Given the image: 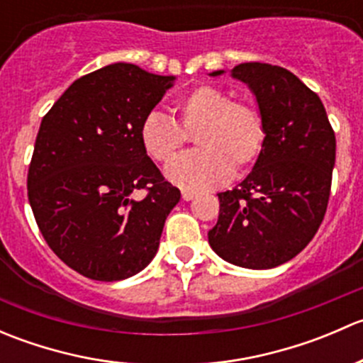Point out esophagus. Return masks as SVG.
<instances>
[{
  "label": "esophagus",
  "instance_id": "esophagus-1",
  "mask_svg": "<svg viewBox=\"0 0 363 363\" xmlns=\"http://www.w3.org/2000/svg\"><path fill=\"white\" fill-rule=\"evenodd\" d=\"M196 196V193H193V191H189V189H184V191H182V199L186 200V202H189V200H193Z\"/></svg>",
  "mask_w": 363,
  "mask_h": 363
}]
</instances>
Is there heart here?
I'll return each mask as SVG.
<instances>
[{"label":"heart","mask_w":363,"mask_h":363,"mask_svg":"<svg viewBox=\"0 0 363 363\" xmlns=\"http://www.w3.org/2000/svg\"><path fill=\"white\" fill-rule=\"evenodd\" d=\"M175 119L160 112L144 117L138 128L142 151L156 163H168L196 133V152L167 167V177L181 188L208 189L228 174L247 172L262 155L265 116L250 98H232L225 87L202 84L182 94L172 107Z\"/></svg>","instance_id":"1"}]
</instances>
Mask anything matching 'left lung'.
Listing matches in <instances>:
<instances>
[{
  "label": "left lung",
  "instance_id": "obj_1",
  "mask_svg": "<svg viewBox=\"0 0 363 363\" xmlns=\"http://www.w3.org/2000/svg\"><path fill=\"white\" fill-rule=\"evenodd\" d=\"M232 75L255 93L267 138L251 174L218 195L219 216L208 244L233 265L274 269L295 258L323 221L335 133L320 96L290 69L242 63Z\"/></svg>",
  "mask_w": 363,
  "mask_h": 363
}]
</instances>
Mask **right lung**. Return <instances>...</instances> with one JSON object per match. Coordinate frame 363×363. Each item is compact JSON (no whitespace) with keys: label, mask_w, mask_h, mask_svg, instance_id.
I'll return each mask as SVG.
<instances>
[{"label":"right lung","mask_w":363,"mask_h":363,"mask_svg":"<svg viewBox=\"0 0 363 363\" xmlns=\"http://www.w3.org/2000/svg\"><path fill=\"white\" fill-rule=\"evenodd\" d=\"M172 82L137 65H108L77 79L43 116L28 199L50 250L89 279L112 283L145 269L181 199L138 140ZM137 191L144 199H133Z\"/></svg>","instance_id":"right-lung-1"}]
</instances>
